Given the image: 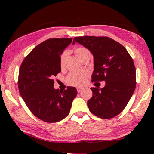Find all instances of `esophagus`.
Returning a JSON list of instances; mask_svg holds the SVG:
<instances>
[{"mask_svg": "<svg viewBox=\"0 0 154 154\" xmlns=\"http://www.w3.org/2000/svg\"><path fill=\"white\" fill-rule=\"evenodd\" d=\"M82 89H83V88H80V87H78V88H77V92H79V93L80 92H82Z\"/></svg>", "mask_w": 154, "mask_h": 154, "instance_id": "obj_1", "label": "esophagus"}]
</instances>
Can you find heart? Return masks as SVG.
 <instances>
[{
  "instance_id": "obj_1",
  "label": "heart",
  "mask_w": 154,
  "mask_h": 154,
  "mask_svg": "<svg viewBox=\"0 0 154 154\" xmlns=\"http://www.w3.org/2000/svg\"><path fill=\"white\" fill-rule=\"evenodd\" d=\"M75 54L82 61L84 60L85 58H90L91 56V52L89 49L84 48V47H78L75 49ZM67 54L68 52L65 51L60 56V66L62 68L64 66L65 59H66ZM88 75H89V73L85 71H72L70 72V74L67 77V83L69 85H75V86H81V85L85 84Z\"/></svg>"
}]
</instances>
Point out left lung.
Masks as SVG:
<instances>
[{"instance_id": "obj_1", "label": "left lung", "mask_w": 154, "mask_h": 154, "mask_svg": "<svg viewBox=\"0 0 154 154\" xmlns=\"http://www.w3.org/2000/svg\"><path fill=\"white\" fill-rule=\"evenodd\" d=\"M94 56L92 82L105 81L103 88H91L92 97L88 100L90 112L103 119L118 116L126 107L136 88V69L124 47L106 36L75 37Z\"/></svg>"}]
</instances>
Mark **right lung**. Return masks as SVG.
Wrapping results in <instances>:
<instances>
[{
	"label": "right lung",
	"mask_w": 154,
	"mask_h": 154,
	"mask_svg": "<svg viewBox=\"0 0 154 154\" xmlns=\"http://www.w3.org/2000/svg\"><path fill=\"white\" fill-rule=\"evenodd\" d=\"M72 38H49L36 46L21 64L18 88L34 116L54 123L69 115L77 92L75 87L54 89V77L61 71L60 55Z\"/></svg>",
	"instance_id": "1"
}]
</instances>
